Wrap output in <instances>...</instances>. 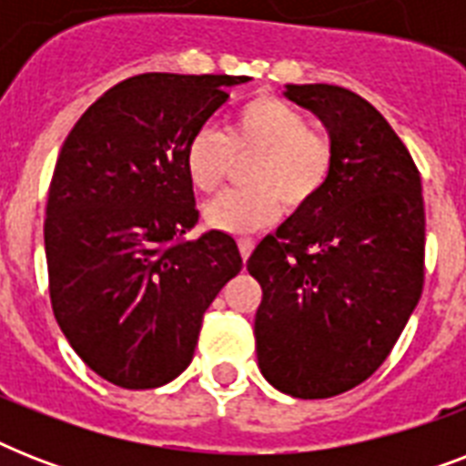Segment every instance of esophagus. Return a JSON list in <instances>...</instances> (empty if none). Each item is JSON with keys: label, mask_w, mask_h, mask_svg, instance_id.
Listing matches in <instances>:
<instances>
[{"label": "esophagus", "mask_w": 466, "mask_h": 466, "mask_svg": "<svg viewBox=\"0 0 466 466\" xmlns=\"http://www.w3.org/2000/svg\"><path fill=\"white\" fill-rule=\"evenodd\" d=\"M237 247H239L241 258H244V261H247L248 256H251V251H254L256 241H254V239H248V237H241V239L237 241Z\"/></svg>", "instance_id": "1"}]
</instances>
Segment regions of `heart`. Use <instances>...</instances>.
I'll return each instance as SVG.
<instances>
[{
  "mask_svg": "<svg viewBox=\"0 0 466 466\" xmlns=\"http://www.w3.org/2000/svg\"><path fill=\"white\" fill-rule=\"evenodd\" d=\"M247 188L205 205L208 225L222 232H254L283 212L307 210L326 190L336 167L331 137L314 130L305 113L278 96H254L232 113L225 133L200 127L190 135L183 167L190 186L210 196L244 161Z\"/></svg>",
  "mask_w": 466,
  "mask_h": 466,
  "instance_id": "b5f03b06",
  "label": "heart"
}]
</instances>
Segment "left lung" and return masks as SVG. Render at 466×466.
<instances>
[{"label":"left lung","instance_id":"left-lung-1","mask_svg":"<svg viewBox=\"0 0 466 466\" xmlns=\"http://www.w3.org/2000/svg\"><path fill=\"white\" fill-rule=\"evenodd\" d=\"M285 96L329 127L336 167L247 261L263 290L256 355L276 390L329 399L387 360L419 305L426 210L419 168L375 106L333 84H288Z\"/></svg>","mask_w":466,"mask_h":466}]
</instances>
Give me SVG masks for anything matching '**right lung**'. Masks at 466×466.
Returning <instances> with one entry per match:
<instances>
[{"label":"right lung","instance_id":"obj_1","mask_svg":"<svg viewBox=\"0 0 466 466\" xmlns=\"http://www.w3.org/2000/svg\"><path fill=\"white\" fill-rule=\"evenodd\" d=\"M248 76L149 75L108 89L62 145L46 208L50 305L106 382L155 390L188 368L205 309L241 270L237 241L198 225L190 135Z\"/></svg>","mask_w":466,"mask_h":466}]
</instances>
